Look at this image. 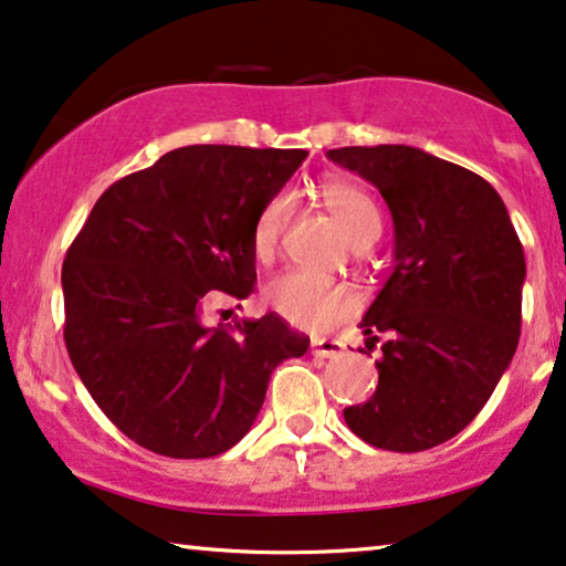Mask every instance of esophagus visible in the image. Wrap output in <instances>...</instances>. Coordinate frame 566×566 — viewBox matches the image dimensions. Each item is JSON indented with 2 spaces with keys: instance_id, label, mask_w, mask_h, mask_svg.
I'll use <instances>...</instances> for the list:
<instances>
[{
  "instance_id": "obj_1",
  "label": "esophagus",
  "mask_w": 566,
  "mask_h": 566,
  "mask_svg": "<svg viewBox=\"0 0 566 566\" xmlns=\"http://www.w3.org/2000/svg\"><path fill=\"white\" fill-rule=\"evenodd\" d=\"M311 352L315 354V357L334 359V357H342V354H344V344L336 342V338H313Z\"/></svg>"
}]
</instances>
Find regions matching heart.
I'll use <instances>...</instances> for the list:
<instances>
[{"instance_id": "1", "label": "heart", "mask_w": 566, "mask_h": 566, "mask_svg": "<svg viewBox=\"0 0 566 566\" xmlns=\"http://www.w3.org/2000/svg\"><path fill=\"white\" fill-rule=\"evenodd\" d=\"M323 205H326L354 243L375 240L380 235V209L373 196L354 180L328 176L318 186ZM292 214V196L279 193L261 209L253 224V251L261 261L274 255L279 235ZM266 303L290 321L292 326L323 331L336 326L357 311L359 300L346 284L328 282V279L305 274V271H287L276 276L266 287Z\"/></svg>"}]
</instances>
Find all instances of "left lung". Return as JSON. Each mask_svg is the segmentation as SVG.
I'll list each match as a JSON object with an SVG mask.
<instances>
[{
    "instance_id": "8db88e82",
    "label": "left lung",
    "mask_w": 566,
    "mask_h": 566,
    "mask_svg": "<svg viewBox=\"0 0 566 566\" xmlns=\"http://www.w3.org/2000/svg\"><path fill=\"white\" fill-rule=\"evenodd\" d=\"M328 157L378 188L394 217V274L359 328L380 344L378 388L344 409L375 448L419 453L484 409L520 338L525 255L500 193L476 172L406 145Z\"/></svg>"
}]
</instances>
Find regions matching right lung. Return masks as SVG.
<instances>
[{
	"label": "right lung",
	"instance_id": "1",
	"mask_svg": "<svg viewBox=\"0 0 566 566\" xmlns=\"http://www.w3.org/2000/svg\"><path fill=\"white\" fill-rule=\"evenodd\" d=\"M305 149L191 145L95 201L62 266L64 344L105 417L168 458H214L245 437L279 361L311 338L276 313L209 328L217 295L255 282L253 224Z\"/></svg>",
	"mask_w": 566,
	"mask_h": 566
}]
</instances>
